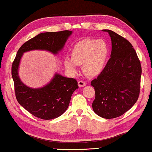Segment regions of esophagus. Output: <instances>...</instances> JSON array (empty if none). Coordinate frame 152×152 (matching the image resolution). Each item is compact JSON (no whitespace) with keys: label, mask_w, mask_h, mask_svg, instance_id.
<instances>
[{"label":"esophagus","mask_w":152,"mask_h":152,"mask_svg":"<svg viewBox=\"0 0 152 152\" xmlns=\"http://www.w3.org/2000/svg\"><path fill=\"white\" fill-rule=\"evenodd\" d=\"M78 84L79 87H84V86H86V82H84V81H82V80L78 81Z\"/></svg>","instance_id":"esophagus-1"}]
</instances>
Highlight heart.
<instances>
[{"label":"heart","mask_w":152,"mask_h":152,"mask_svg":"<svg viewBox=\"0 0 152 152\" xmlns=\"http://www.w3.org/2000/svg\"><path fill=\"white\" fill-rule=\"evenodd\" d=\"M109 46L102 39H86L74 46L71 59L64 60L66 68L72 73L76 71V65H82V70L88 76H96L102 72L109 58Z\"/></svg>","instance_id":"1"}]
</instances>
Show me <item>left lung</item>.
Wrapping results in <instances>:
<instances>
[{
	"label": "left lung",
	"instance_id": "left-lung-1",
	"mask_svg": "<svg viewBox=\"0 0 152 152\" xmlns=\"http://www.w3.org/2000/svg\"><path fill=\"white\" fill-rule=\"evenodd\" d=\"M111 39L110 58L102 72L91 81L94 112L105 119L124 114L137 102L140 92L141 66L131 43L113 31L104 29Z\"/></svg>",
	"mask_w": 152,
	"mask_h": 152
}]
</instances>
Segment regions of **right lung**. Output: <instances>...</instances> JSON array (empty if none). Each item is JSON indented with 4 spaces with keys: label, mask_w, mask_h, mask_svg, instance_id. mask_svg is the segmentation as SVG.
<instances>
[{
    "label": "right lung",
    "mask_w": 152,
    "mask_h": 152,
    "mask_svg": "<svg viewBox=\"0 0 152 152\" xmlns=\"http://www.w3.org/2000/svg\"><path fill=\"white\" fill-rule=\"evenodd\" d=\"M72 31L65 30L46 32L36 35L21 45L12 64L11 74L15 92L19 103L31 114L42 119L50 120L60 117L68 109L73 92L78 88L74 78H66L56 74L47 85L31 88L20 81L18 74L23 53L34 50H47L56 54L62 50Z\"/></svg>",
    "instance_id": "1"
}]
</instances>
